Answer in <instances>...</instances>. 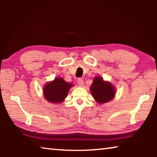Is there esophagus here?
Here are the masks:
<instances>
[{"instance_id":"1","label":"esophagus","mask_w":157,"mask_h":157,"mask_svg":"<svg viewBox=\"0 0 157 157\" xmlns=\"http://www.w3.org/2000/svg\"><path fill=\"white\" fill-rule=\"evenodd\" d=\"M78 84L79 86H82L84 85V81L82 78H79L78 80Z\"/></svg>"}]
</instances>
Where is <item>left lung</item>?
<instances>
[{"mask_svg":"<svg viewBox=\"0 0 157 157\" xmlns=\"http://www.w3.org/2000/svg\"><path fill=\"white\" fill-rule=\"evenodd\" d=\"M93 97L100 104L112 100L115 95V90L110 82H105L102 78L95 77L91 86Z\"/></svg>","mask_w":157,"mask_h":157,"instance_id":"left-lung-1","label":"left lung"}]
</instances>
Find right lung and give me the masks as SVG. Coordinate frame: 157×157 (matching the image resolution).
Returning a JSON list of instances; mask_svg holds the SVG:
<instances>
[{
    "label": "right lung",
    "mask_w": 157,
    "mask_h": 157,
    "mask_svg": "<svg viewBox=\"0 0 157 157\" xmlns=\"http://www.w3.org/2000/svg\"><path fill=\"white\" fill-rule=\"evenodd\" d=\"M72 84L63 80V78H56L54 81L48 83L44 89V98L52 103H60L67 96Z\"/></svg>",
    "instance_id": "obj_1"
}]
</instances>
